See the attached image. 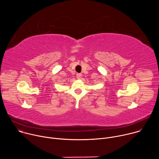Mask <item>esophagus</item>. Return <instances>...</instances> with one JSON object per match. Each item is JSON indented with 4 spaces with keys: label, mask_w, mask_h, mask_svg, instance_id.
<instances>
[{
    "label": "esophagus",
    "mask_w": 159,
    "mask_h": 159,
    "mask_svg": "<svg viewBox=\"0 0 159 159\" xmlns=\"http://www.w3.org/2000/svg\"><path fill=\"white\" fill-rule=\"evenodd\" d=\"M76 76H77V78L78 79H80L81 78V77H82V74H80V73H77V75H76Z\"/></svg>",
    "instance_id": "obj_1"
}]
</instances>
